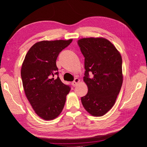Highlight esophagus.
<instances>
[{
  "label": "esophagus",
  "mask_w": 147,
  "mask_h": 147,
  "mask_svg": "<svg viewBox=\"0 0 147 147\" xmlns=\"http://www.w3.org/2000/svg\"><path fill=\"white\" fill-rule=\"evenodd\" d=\"M79 82H80V80H79V78H75V79H74V80L72 82V86H77V84H78V83H79Z\"/></svg>",
  "instance_id": "1"
}]
</instances>
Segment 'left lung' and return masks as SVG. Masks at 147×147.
Listing matches in <instances>:
<instances>
[{"label":"left lung","instance_id":"8db88e82","mask_svg":"<svg viewBox=\"0 0 147 147\" xmlns=\"http://www.w3.org/2000/svg\"><path fill=\"white\" fill-rule=\"evenodd\" d=\"M77 43L84 57L83 80L88 88L86 95L82 97V103L93 116H103L112 108L121 88V55L104 38H83Z\"/></svg>","mask_w":147,"mask_h":147}]
</instances>
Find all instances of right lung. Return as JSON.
Returning a JSON list of instances; mask_svg holds the SVG:
<instances>
[{
  "label": "right lung",
  "instance_id": "add662e5",
  "mask_svg": "<svg viewBox=\"0 0 147 147\" xmlns=\"http://www.w3.org/2000/svg\"><path fill=\"white\" fill-rule=\"evenodd\" d=\"M68 40L39 42L31 47L22 65L21 75L25 94L35 112L45 120L58 117L63 110L69 85L61 81L56 59L67 47ZM57 75L58 77H54Z\"/></svg>",
  "mask_w": 147,
  "mask_h": 147
}]
</instances>
